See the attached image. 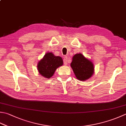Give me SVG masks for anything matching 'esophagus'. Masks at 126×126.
<instances>
[{
	"mask_svg": "<svg viewBox=\"0 0 126 126\" xmlns=\"http://www.w3.org/2000/svg\"><path fill=\"white\" fill-rule=\"evenodd\" d=\"M68 57L67 56H65L64 58V60H63V62L64 64V65H66L68 63Z\"/></svg>",
	"mask_w": 126,
	"mask_h": 126,
	"instance_id": "obj_1",
	"label": "esophagus"
}]
</instances>
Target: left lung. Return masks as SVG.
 <instances>
[{"label":"left lung","mask_w":126,"mask_h":126,"mask_svg":"<svg viewBox=\"0 0 126 126\" xmlns=\"http://www.w3.org/2000/svg\"><path fill=\"white\" fill-rule=\"evenodd\" d=\"M70 66L76 78L81 81L90 79L94 73L93 63L81 53L76 54L73 57Z\"/></svg>","instance_id":"obj_1"}]
</instances>
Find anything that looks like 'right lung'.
I'll return each instance as SVG.
<instances>
[{
    "instance_id": "obj_1",
    "label": "right lung",
    "mask_w": 126,
    "mask_h": 126,
    "mask_svg": "<svg viewBox=\"0 0 126 126\" xmlns=\"http://www.w3.org/2000/svg\"><path fill=\"white\" fill-rule=\"evenodd\" d=\"M63 64V60L61 57L56 56L52 52H47L39 62L37 67L40 75L50 79L53 75L57 68Z\"/></svg>"
}]
</instances>
